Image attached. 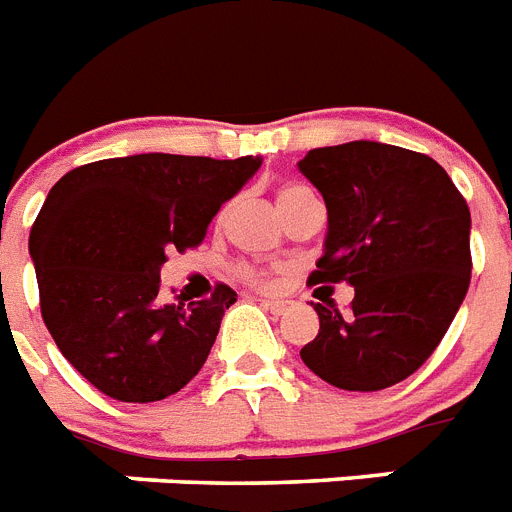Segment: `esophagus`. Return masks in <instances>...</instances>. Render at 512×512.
<instances>
[{
    "mask_svg": "<svg viewBox=\"0 0 512 512\" xmlns=\"http://www.w3.org/2000/svg\"><path fill=\"white\" fill-rule=\"evenodd\" d=\"M261 306H264L266 311H272V314L280 316V314H285L290 303H287V301H274V298H261Z\"/></svg>",
    "mask_w": 512,
    "mask_h": 512,
    "instance_id": "obj_1",
    "label": "esophagus"
}]
</instances>
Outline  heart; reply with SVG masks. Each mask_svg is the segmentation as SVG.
Wrapping results in <instances>:
<instances>
[{
	"label": "heart",
	"mask_w": 512,
	"mask_h": 512,
	"mask_svg": "<svg viewBox=\"0 0 512 512\" xmlns=\"http://www.w3.org/2000/svg\"><path fill=\"white\" fill-rule=\"evenodd\" d=\"M306 193H311V190L303 188V185H282V188L277 190V209H280V214H285V211L290 209L298 198L306 196ZM240 274H243L246 280L256 282V285H266V282H269V272H266L264 266L248 264L240 269Z\"/></svg>",
	"instance_id": "obj_1"
}]
</instances>
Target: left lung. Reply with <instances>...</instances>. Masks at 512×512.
Returning a JSON list of instances; mask_svg holds the SVG:
<instances>
[{"label":"left lung","instance_id":"left-lung-1","mask_svg":"<svg viewBox=\"0 0 512 512\" xmlns=\"http://www.w3.org/2000/svg\"><path fill=\"white\" fill-rule=\"evenodd\" d=\"M327 206L311 282L356 287L350 314L314 303L319 335L301 358L350 392L403 382L432 356L471 282V211L432 156L379 141L308 151L298 162Z\"/></svg>","mask_w":512,"mask_h":512}]
</instances>
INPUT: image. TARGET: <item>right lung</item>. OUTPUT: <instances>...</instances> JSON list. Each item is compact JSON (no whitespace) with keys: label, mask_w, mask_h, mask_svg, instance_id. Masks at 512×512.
<instances>
[{"label":"right lung","mask_w":512,"mask_h":512,"mask_svg":"<svg viewBox=\"0 0 512 512\" xmlns=\"http://www.w3.org/2000/svg\"><path fill=\"white\" fill-rule=\"evenodd\" d=\"M261 167V156L135 154L59 177L31 227L41 316L62 356L122 403H154L196 377L235 290L159 301L170 251L206 227Z\"/></svg>","instance_id":"add662e5"}]
</instances>
